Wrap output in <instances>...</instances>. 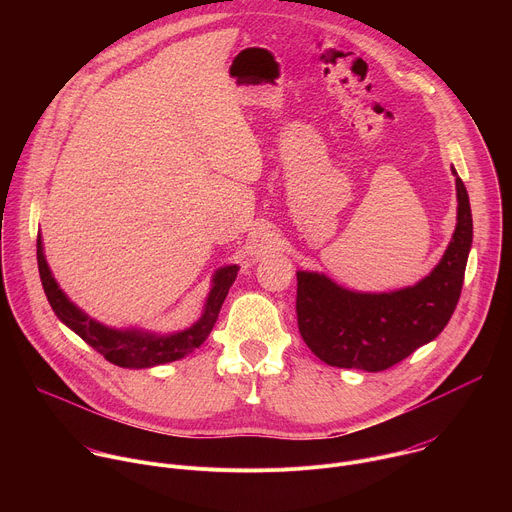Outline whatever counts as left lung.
Returning <instances> with one entry per match:
<instances>
[{"label": "left lung", "instance_id": "left-lung-1", "mask_svg": "<svg viewBox=\"0 0 512 512\" xmlns=\"http://www.w3.org/2000/svg\"><path fill=\"white\" fill-rule=\"evenodd\" d=\"M458 225L437 267L413 287L354 294L320 273H298L296 314L308 348L330 367L385 371L440 334L462 294L472 247V210L456 174Z\"/></svg>", "mask_w": 512, "mask_h": 512}]
</instances>
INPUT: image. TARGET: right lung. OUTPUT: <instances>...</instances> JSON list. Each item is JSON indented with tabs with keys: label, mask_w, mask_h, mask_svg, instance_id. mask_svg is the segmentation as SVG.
I'll return each mask as SVG.
<instances>
[{
	"label": "right lung",
	"mask_w": 512,
	"mask_h": 512,
	"mask_svg": "<svg viewBox=\"0 0 512 512\" xmlns=\"http://www.w3.org/2000/svg\"><path fill=\"white\" fill-rule=\"evenodd\" d=\"M36 257H38V271L42 279L44 294L54 310V314L70 328L75 330L89 346H93L99 354H103L109 362L125 369H148L156 364L178 360L192 350H196L210 334L212 326L216 324L218 312L229 294V287L233 285L239 267H223L214 275V285L210 289V296L204 308L202 318L184 332L172 336H154V334H141L135 330H111L101 326L99 322L85 316L75 304H70L68 298L62 294L58 283L54 281L48 263L42 253V241H36Z\"/></svg>",
	"instance_id": "right-lung-1"
}]
</instances>
